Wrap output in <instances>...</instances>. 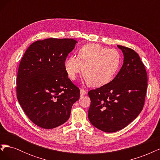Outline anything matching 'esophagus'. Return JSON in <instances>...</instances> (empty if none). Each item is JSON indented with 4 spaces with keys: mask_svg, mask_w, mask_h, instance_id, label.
Masks as SVG:
<instances>
[{
    "mask_svg": "<svg viewBox=\"0 0 160 160\" xmlns=\"http://www.w3.org/2000/svg\"><path fill=\"white\" fill-rule=\"evenodd\" d=\"M86 94H87V92H86L85 90H84V89H80V96H81V97L83 96V95H86Z\"/></svg>",
    "mask_w": 160,
    "mask_h": 160,
    "instance_id": "34e87169",
    "label": "esophagus"
}]
</instances>
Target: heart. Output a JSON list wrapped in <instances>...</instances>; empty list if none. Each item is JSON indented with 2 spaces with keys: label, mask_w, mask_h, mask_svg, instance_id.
Segmentation results:
<instances>
[{
  "label": "heart",
  "mask_w": 160,
  "mask_h": 160,
  "mask_svg": "<svg viewBox=\"0 0 160 160\" xmlns=\"http://www.w3.org/2000/svg\"><path fill=\"white\" fill-rule=\"evenodd\" d=\"M120 64L121 55L117 50L98 44H88L79 49L78 57H67L64 67L71 80H75L77 75L83 71L87 83L98 88L114 79Z\"/></svg>",
  "instance_id": "1"
}]
</instances>
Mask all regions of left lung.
Returning a JSON list of instances; mask_svg holds the SVG:
<instances>
[{
  "label": "left lung",
  "instance_id": "1",
  "mask_svg": "<svg viewBox=\"0 0 160 160\" xmlns=\"http://www.w3.org/2000/svg\"><path fill=\"white\" fill-rule=\"evenodd\" d=\"M123 54V64L115 78L88 95V118L94 127L112 133L123 129L136 118L143 108L148 75L138 53L118 45Z\"/></svg>",
  "mask_w": 160,
  "mask_h": 160
}]
</instances>
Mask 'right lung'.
I'll return each mask as SVG.
<instances>
[{
	"label": "right lung",
	"instance_id": "obj_1",
	"mask_svg": "<svg viewBox=\"0 0 160 160\" xmlns=\"http://www.w3.org/2000/svg\"><path fill=\"white\" fill-rule=\"evenodd\" d=\"M72 38H46L28 47L19 65L17 99L37 126L52 129L69 119L79 89L68 78L64 62L74 49Z\"/></svg>",
	"mask_w": 160,
	"mask_h": 160
}]
</instances>
